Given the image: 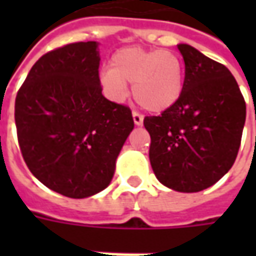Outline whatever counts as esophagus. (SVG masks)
<instances>
[{
    "instance_id": "1",
    "label": "esophagus",
    "mask_w": 256,
    "mask_h": 256,
    "mask_svg": "<svg viewBox=\"0 0 256 256\" xmlns=\"http://www.w3.org/2000/svg\"><path fill=\"white\" fill-rule=\"evenodd\" d=\"M133 120L134 123L137 124V126H141L142 124V122H144V118H142V115L141 114H138V112H133Z\"/></svg>"
}]
</instances>
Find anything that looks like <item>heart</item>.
<instances>
[{"mask_svg": "<svg viewBox=\"0 0 256 256\" xmlns=\"http://www.w3.org/2000/svg\"><path fill=\"white\" fill-rule=\"evenodd\" d=\"M100 84L112 100L128 96L126 84H133V97L144 110L155 114L172 108L182 94L185 66L170 50L128 46L111 58V68L100 72Z\"/></svg>", "mask_w": 256, "mask_h": 256, "instance_id": "heart-1", "label": "heart"}]
</instances>
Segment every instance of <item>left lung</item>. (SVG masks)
<instances>
[{
  "label": "left lung",
  "mask_w": 256,
  "mask_h": 256,
  "mask_svg": "<svg viewBox=\"0 0 256 256\" xmlns=\"http://www.w3.org/2000/svg\"><path fill=\"white\" fill-rule=\"evenodd\" d=\"M185 84L180 100L159 116H145L156 178L177 192H200L218 182L236 160L246 101L224 64L180 44Z\"/></svg>",
  "instance_id": "1"
}]
</instances>
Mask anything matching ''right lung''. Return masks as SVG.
<instances>
[{"label":"right lung","mask_w":256,"mask_h":256,"mask_svg":"<svg viewBox=\"0 0 256 256\" xmlns=\"http://www.w3.org/2000/svg\"><path fill=\"white\" fill-rule=\"evenodd\" d=\"M96 41L48 52L18 92L14 122L32 176L63 196L84 198L106 189L134 128L130 108L106 100Z\"/></svg>","instance_id":"1"}]
</instances>
